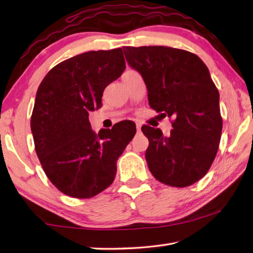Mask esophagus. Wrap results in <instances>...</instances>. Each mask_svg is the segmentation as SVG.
Masks as SVG:
<instances>
[{
	"label": "esophagus",
	"instance_id": "34e87169",
	"mask_svg": "<svg viewBox=\"0 0 253 253\" xmlns=\"http://www.w3.org/2000/svg\"><path fill=\"white\" fill-rule=\"evenodd\" d=\"M136 129L137 131H140V129H142V125L139 123H136Z\"/></svg>",
	"mask_w": 253,
	"mask_h": 253
}]
</instances>
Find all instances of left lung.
<instances>
[{"label": "left lung", "instance_id": "obj_1", "mask_svg": "<svg viewBox=\"0 0 253 253\" xmlns=\"http://www.w3.org/2000/svg\"><path fill=\"white\" fill-rule=\"evenodd\" d=\"M123 51L143 77L149 106L174 118L169 137L160 128L142 127L149 140L145 154L149 170L166 185H192L211 168L222 132L220 95L208 67L196 54L169 46Z\"/></svg>", "mask_w": 253, "mask_h": 253}]
</instances>
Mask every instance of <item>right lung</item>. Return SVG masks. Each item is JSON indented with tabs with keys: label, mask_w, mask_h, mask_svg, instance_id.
I'll list each match as a JSON object with an SVG mask.
<instances>
[{
	"label": "right lung",
	"mask_w": 253,
	"mask_h": 253,
	"mask_svg": "<svg viewBox=\"0 0 253 253\" xmlns=\"http://www.w3.org/2000/svg\"><path fill=\"white\" fill-rule=\"evenodd\" d=\"M126 63L121 48L89 51L52 68L38 88L31 116L36 152L63 194L89 199L114 182L117 160L136 134L129 121L96 134L89 113L101 107L105 88Z\"/></svg>",
	"instance_id": "add662e5"
}]
</instances>
